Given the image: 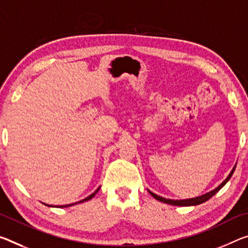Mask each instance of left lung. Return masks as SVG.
Returning a JSON list of instances; mask_svg holds the SVG:
<instances>
[{"instance_id": "8db88e82", "label": "left lung", "mask_w": 248, "mask_h": 248, "mask_svg": "<svg viewBox=\"0 0 248 248\" xmlns=\"http://www.w3.org/2000/svg\"><path fill=\"white\" fill-rule=\"evenodd\" d=\"M235 168H236V166H235V167L233 168V170L231 171V173L229 174V176H227V178H226L225 180H224L223 182H222L221 184H219V186H218L217 187L214 188V190L210 191L209 193L203 194V195H201V196H198V198L186 199V200H170V199L162 198V196H160V195H156V194L153 193V192L149 191V190H148V191H149V193H150L155 200H158V201H160V202L167 203V204H171V205H176V206H192V205H199V204L204 203V202H206L207 200H210V199L212 198V196L217 193V192H218L219 190H221V188H222L224 186H225V184L227 183V181H229V180L232 178V175H233L234 171H235Z\"/></svg>"}]
</instances>
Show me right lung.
I'll return each instance as SVG.
<instances>
[{
  "label": "right lung",
  "mask_w": 248,
  "mask_h": 248,
  "mask_svg": "<svg viewBox=\"0 0 248 248\" xmlns=\"http://www.w3.org/2000/svg\"><path fill=\"white\" fill-rule=\"evenodd\" d=\"M98 191H99V187H98L97 188V190L95 191V192H93V194H90L89 196H87V198H86V199H84V200H81V201H79V202H76V203H73V204H67V205H61V206H58V207H67V206H72V205H75V204H77V203H81V202H86V201H89V200L90 199H93V196H95L96 195V193H97V192ZM48 206H50V205H48Z\"/></svg>",
  "instance_id": "add662e5"
}]
</instances>
